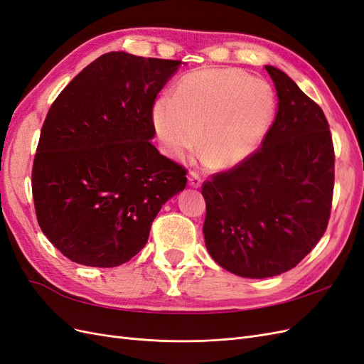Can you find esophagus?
I'll list each match as a JSON object with an SVG mask.
<instances>
[{"mask_svg": "<svg viewBox=\"0 0 364 364\" xmlns=\"http://www.w3.org/2000/svg\"><path fill=\"white\" fill-rule=\"evenodd\" d=\"M188 183H190V186H193V188H199V186L202 185L200 176L197 174L196 171H190V174H188Z\"/></svg>", "mask_w": 364, "mask_h": 364, "instance_id": "1", "label": "esophagus"}]
</instances>
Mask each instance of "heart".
<instances>
[{
    "mask_svg": "<svg viewBox=\"0 0 364 364\" xmlns=\"http://www.w3.org/2000/svg\"><path fill=\"white\" fill-rule=\"evenodd\" d=\"M277 111L269 83L241 70H199L183 75L170 98L153 107V126L165 151L181 159L200 138L203 161L232 168L259 147Z\"/></svg>",
    "mask_w": 364,
    "mask_h": 364,
    "instance_id": "b5f03b06",
    "label": "heart"
}]
</instances>
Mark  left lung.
Masks as SVG:
<instances>
[{
	"label": "left lung",
	"mask_w": 364,
	"mask_h": 364,
	"mask_svg": "<svg viewBox=\"0 0 364 364\" xmlns=\"http://www.w3.org/2000/svg\"><path fill=\"white\" fill-rule=\"evenodd\" d=\"M278 112L261 149L202 186L205 245L241 278L297 266L325 234L334 190V147L325 114L284 71L266 65Z\"/></svg>",
	"instance_id": "1"
}]
</instances>
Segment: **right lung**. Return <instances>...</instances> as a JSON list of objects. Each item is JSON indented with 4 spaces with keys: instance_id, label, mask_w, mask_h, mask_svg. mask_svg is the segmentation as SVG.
Segmentation results:
<instances>
[{
    "instance_id": "add662e5",
    "label": "right lung",
    "mask_w": 364,
    "mask_h": 364,
    "mask_svg": "<svg viewBox=\"0 0 364 364\" xmlns=\"http://www.w3.org/2000/svg\"><path fill=\"white\" fill-rule=\"evenodd\" d=\"M181 60L111 51L77 74L41 130L31 190L42 232L74 262L117 267L146 246L186 170L162 156L153 105Z\"/></svg>"
}]
</instances>
